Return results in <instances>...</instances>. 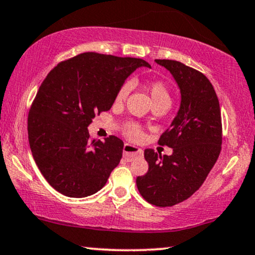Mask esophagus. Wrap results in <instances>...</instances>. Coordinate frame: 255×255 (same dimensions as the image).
Masks as SVG:
<instances>
[{"label":"esophagus","mask_w":255,"mask_h":255,"mask_svg":"<svg viewBox=\"0 0 255 255\" xmlns=\"http://www.w3.org/2000/svg\"><path fill=\"white\" fill-rule=\"evenodd\" d=\"M142 154H143L142 149L136 146H133V144L126 143L124 146V156L128 161H131L133 159H135V157L141 156Z\"/></svg>","instance_id":"34e87169"}]
</instances>
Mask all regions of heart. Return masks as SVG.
<instances>
[{"label":"heart","instance_id":"heart-1","mask_svg":"<svg viewBox=\"0 0 255 255\" xmlns=\"http://www.w3.org/2000/svg\"><path fill=\"white\" fill-rule=\"evenodd\" d=\"M131 89V85L130 82H126L121 86V88L119 89L117 98H115V101L117 104H122L126 99H127L128 94H129ZM149 89V94L151 98V101H153V105H157V104H166L169 105L170 104V94L168 92V88H167L165 83L162 81H153L148 87ZM126 134L127 136H129L133 140H137L142 136V131H141L140 126L136 124H128L127 127H126Z\"/></svg>","mask_w":255,"mask_h":255}]
</instances>
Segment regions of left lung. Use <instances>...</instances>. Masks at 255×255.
Instances as JSON below:
<instances>
[{"mask_svg":"<svg viewBox=\"0 0 255 255\" xmlns=\"http://www.w3.org/2000/svg\"><path fill=\"white\" fill-rule=\"evenodd\" d=\"M175 80L181 102L170 127L160 136L172 155L144 150L148 172L136 178L146 201L170 207L185 201L201 187L221 150V112L215 90L204 74L179 61L155 60Z\"/></svg>","mask_w":255,"mask_h":255,"instance_id":"8db88e82","label":"left lung"}]
</instances>
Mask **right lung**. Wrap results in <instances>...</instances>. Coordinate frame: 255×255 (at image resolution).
Masks as SVG:
<instances>
[{"instance_id": "right-lung-1", "label": "right lung", "mask_w": 255, "mask_h": 255, "mask_svg": "<svg viewBox=\"0 0 255 255\" xmlns=\"http://www.w3.org/2000/svg\"><path fill=\"white\" fill-rule=\"evenodd\" d=\"M144 60L83 53L51 69L28 115V138L42 175L61 194L85 198L107 182L120 162L124 142L92 140L88 126L112 108L125 80Z\"/></svg>"}]
</instances>
